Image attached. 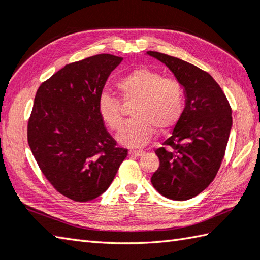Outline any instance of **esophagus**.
Instances as JSON below:
<instances>
[{"mask_svg": "<svg viewBox=\"0 0 260 260\" xmlns=\"http://www.w3.org/2000/svg\"><path fill=\"white\" fill-rule=\"evenodd\" d=\"M129 153L132 156H137V157H139V156H143L145 154V151L144 150H130Z\"/></svg>", "mask_w": 260, "mask_h": 260, "instance_id": "34e87169", "label": "esophagus"}]
</instances>
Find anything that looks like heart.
Here are the masks:
<instances>
[{"label":"heart","mask_w":260,"mask_h":260,"mask_svg":"<svg viewBox=\"0 0 260 260\" xmlns=\"http://www.w3.org/2000/svg\"><path fill=\"white\" fill-rule=\"evenodd\" d=\"M117 90L124 102L137 101L132 110L135 119L122 124L116 135L121 145L143 147L153 138L155 130L165 132L178 123L183 112L184 91L180 82L165 78L161 73L139 68L117 81ZM102 121L112 130L122 121L121 103L109 92L99 100Z\"/></svg>","instance_id":"1"}]
</instances>
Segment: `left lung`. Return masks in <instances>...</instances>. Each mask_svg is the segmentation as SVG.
Segmentation results:
<instances>
[{"mask_svg":"<svg viewBox=\"0 0 260 260\" xmlns=\"http://www.w3.org/2000/svg\"><path fill=\"white\" fill-rule=\"evenodd\" d=\"M169 68L184 91V109L172 135L156 149L159 168L154 188L172 200H188L206 189L217 174L232 129V111L209 73L178 57L147 52Z\"/></svg>","mask_w":260,"mask_h":260,"instance_id":"obj_1","label":"left lung"}]
</instances>
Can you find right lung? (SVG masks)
Masks as SVG:
<instances>
[{
  "mask_svg": "<svg viewBox=\"0 0 260 260\" xmlns=\"http://www.w3.org/2000/svg\"><path fill=\"white\" fill-rule=\"evenodd\" d=\"M122 60L99 54L71 63L36 92L28 122L29 147L53 187L76 202L104 193L128 155L116 147L99 113L103 88Z\"/></svg>",
  "mask_w": 260,
  "mask_h": 260,
  "instance_id": "1",
  "label": "right lung"
}]
</instances>
